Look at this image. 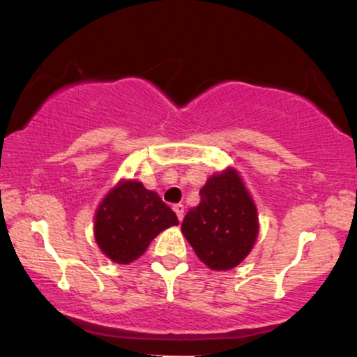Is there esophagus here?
Instances as JSON below:
<instances>
[{
  "label": "esophagus",
  "instance_id": "34e87169",
  "mask_svg": "<svg viewBox=\"0 0 357 357\" xmlns=\"http://www.w3.org/2000/svg\"><path fill=\"white\" fill-rule=\"evenodd\" d=\"M173 210H174L176 215H178V220L181 221L183 216H184V206H183V204H174Z\"/></svg>",
  "mask_w": 357,
  "mask_h": 357
}]
</instances>
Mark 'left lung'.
Segmentation results:
<instances>
[{"label":"left lung","mask_w":357,"mask_h":357,"mask_svg":"<svg viewBox=\"0 0 357 357\" xmlns=\"http://www.w3.org/2000/svg\"><path fill=\"white\" fill-rule=\"evenodd\" d=\"M202 202L184 216L181 231L199 260L211 270H230L252 252L258 213L238 171L227 167L208 178Z\"/></svg>","instance_id":"obj_1"}]
</instances>
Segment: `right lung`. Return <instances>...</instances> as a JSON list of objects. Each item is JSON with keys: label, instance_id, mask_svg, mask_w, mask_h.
I'll return each mask as SVG.
<instances>
[{"label": "right lung", "instance_id": "add662e5", "mask_svg": "<svg viewBox=\"0 0 357 357\" xmlns=\"http://www.w3.org/2000/svg\"><path fill=\"white\" fill-rule=\"evenodd\" d=\"M176 213L155 191L134 179H121L104 196L93 218V235L105 257L121 265L137 260L166 228L178 225Z\"/></svg>", "mask_w": 357, "mask_h": 357}]
</instances>
